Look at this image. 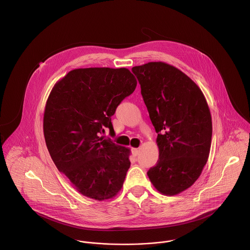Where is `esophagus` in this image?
Masks as SVG:
<instances>
[{"label":"esophagus","instance_id":"esophagus-1","mask_svg":"<svg viewBox=\"0 0 250 250\" xmlns=\"http://www.w3.org/2000/svg\"><path fill=\"white\" fill-rule=\"evenodd\" d=\"M131 151H132V155L133 156H137L139 153V148H132Z\"/></svg>","mask_w":250,"mask_h":250}]
</instances>
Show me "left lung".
<instances>
[{"label": "left lung", "instance_id": "1", "mask_svg": "<svg viewBox=\"0 0 250 250\" xmlns=\"http://www.w3.org/2000/svg\"><path fill=\"white\" fill-rule=\"evenodd\" d=\"M150 121L158 133L159 160L147 176L155 189L174 195L190 188L207 163L212 118L199 87L165 62L132 68Z\"/></svg>", "mask_w": 250, "mask_h": 250}]
</instances>
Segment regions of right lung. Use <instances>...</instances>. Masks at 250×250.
Here are the masks:
<instances>
[{"mask_svg":"<svg viewBox=\"0 0 250 250\" xmlns=\"http://www.w3.org/2000/svg\"><path fill=\"white\" fill-rule=\"evenodd\" d=\"M137 81L126 68H81L58 81L47 100L43 130L50 155L76 190L96 200L118 194L130 149L100 137Z\"/></svg>","mask_w":250,"mask_h":250,"instance_id":"1","label":"right lung"}]
</instances>
